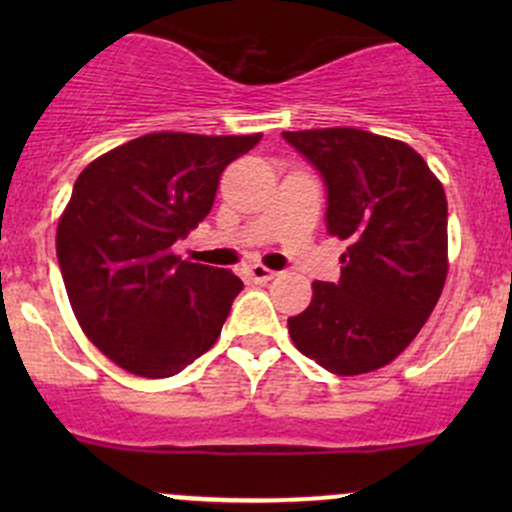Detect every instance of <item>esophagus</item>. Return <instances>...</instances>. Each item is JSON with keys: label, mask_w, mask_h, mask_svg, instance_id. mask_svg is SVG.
Returning a JSON list of instances; mask_svg holds the SVG:
<instances>
[{"label": "esophagus", "mask_w": 512, "mask_h": 512, "mask_svg": "<svg viewBox=\"0 0 512 512\" xmlns=\"http://www.w3.org/2000/svg\"><path fill=\"white\" fill-rule=\"evenodd\" d=\"M247 275H250V280L257 282V285H265V282L275 280L277 272L275 270H267L265 265H250V267H247Z\"/></svg>", "instance_id": "esophagus-1"}]
</instances>
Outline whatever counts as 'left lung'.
<instances>
[{
  "label": "left lung",
  "mask_w": 512,
  "mask_h": 512,
  "mask_svg": "<svg viewBox=\"0 0 512 512\" xmlns=\"http://www.w3.org/2000/svg\"><path fill=\"white\" fill-rule=\"evenodd\" d=\"M322 175L327 230L349 247L337 282L287 319L304 356L339 376L366 374L404 352L431 317L448 272L443 185L411 146L359 128L285 131Z\"/></svg>",
  "instance_id": "obj_1"
}]
</instances>
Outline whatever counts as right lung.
I'll use <instances>...</instances> for the list:
<instances>
[{"label":"right lung","mask_w":512,"mask_h":512,"mask_svg":"<svg viewBox=\"0 0 512 512\" xmlns=\"http://www.w3.org/2000/svg\"><path fill=\"white\" fill-rule=\"evenodd\" d=\"M260 138L148 133L76 178L56 230L59 270L84 334L121 369L165 379L218 342L242 280L180 260L173 245Z\"/></svg>","instance_id":"1"}]
</instances>
